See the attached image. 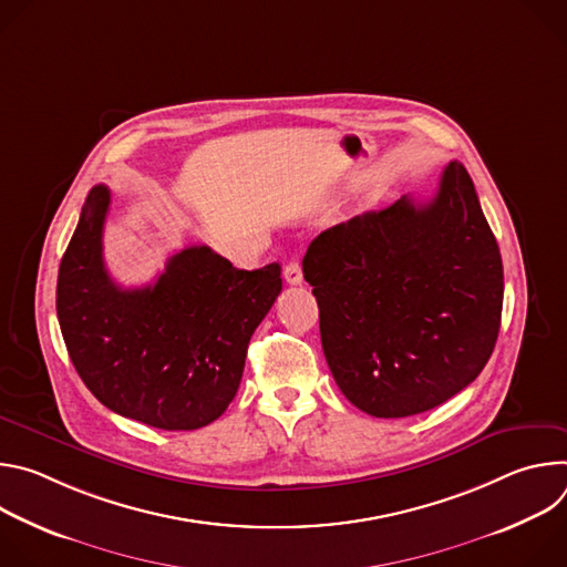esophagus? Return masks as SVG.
I'll use <instances>...</instances> for the list:
<instances>
[{"mask_svg":"<svg viewBox=\"0 0 567 567\" xmlns=\"http://www.w3.org/2000/svg\"><path fill=\"white\" fill-rule=\"evenodd\" d=\"M285 280H287L289 285H300V282H302V269H300L298 262H289V265L285 267Z\"/></svg>","mask_w":567,"mask_h":567,"instance_id":"obj_1","label":"esophagus"}]
</instances>
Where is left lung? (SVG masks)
Segmentation results:
<instances>
[{"label": "left lung", "mask_w": 567, "mask_h": 567, "mask_svg": "<svg viewBox=\"0 0 567 567\" xmlns=\"http://www.w3.org/2000/svg\"><path fill=\"white\" fill-rule=\"evenodd\" d=\"M320 343L341 392L372 417H411L487 365L503 313V260L457 161L431 202L403 195L322 230L302 260Z\"/></svg>", "instance_id": "8db88e82"}]
</instances>
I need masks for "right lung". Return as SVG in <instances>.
<instances>
[{
	"instance_id": "right-lung-1",
	"label": "right lung",
	"mask_w": 567,
	"mask_h": 567,
	"mask_svg": "<svg viewBox=\"0 0 567 567\" xmlns=\"http://www.w3.org/2000/svg\"><path fill=\"white\" fill-rule=\"evenodd\" d=\"M107 210L110 188H92L58 271L55 309L73 368L127 420L208 426L233 401L249 341L282 291L280 265L245 271L188 247L156 282L123 289L103 262Z\"/></svg>"
}]
</instances>
